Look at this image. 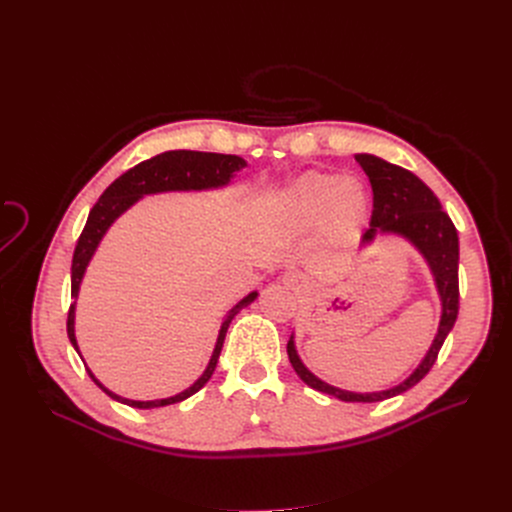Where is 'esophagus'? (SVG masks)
I'll list each match as a JSON object with an SVG mask.
<instances>
[{
  "label": "esophagus",
  "mask_w": 512,
  "mask_h": 512,
  "mask_svg": "<svg viewBox=\"0 0 512 512\" xmlns=\"http://www.w3.org/2000/svg\"><path fill=\"white\" fill-rule=\"evenodd\" d=\"M282 284L288 288V290H299L303 284H301V280H299V276H294V274H286L284 278H282Z\"/></svg>",
  "instance_id": "obj_1"
}]
</instances>
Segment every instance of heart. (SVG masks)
<instances>
[{"label": "heart", "mask_w": 512, "mask_h": 512, "mask_svg": "<svg viewBox=\"0 0 512 512\" xmlns=\"http://www.w3.org/2000/svg\"><path fill=\"white\" fill-rule=\"evenodd\" d=\"M371 211L369 188L359 176L305 172L276 201V222L288 234H305L319 224L332 240H351Z\"/></svg>", "instance_id": "obj_1"}]
</instances>
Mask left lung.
Listing matches in <instances>:
<instances>
[{
    "label": "left lung",
    "instance_id": "left-lung-1",
    "mask_svg": "<svg viewBox=\"0 0 512 512\" xmlns=\"http://www.w3.org/2000/svg\"><path fill=\"white\" fill-rule=\"evenodd\" d=\"M355 159L367 174L373 191L371 224L363 234L361 245H371L375 238L384 234H396L409 240L423 255L429 270H432L442 303L438 334L432 346H429L427 355L409 378L398 386L380 392L340 390L326 384L324 380H319L297 355L294 336H290L286 351L294 371L313 390L336 396L344 402H380L407 392L425 378L427 371L434 367L440 348L454 326L456 315H459V234H456L452 220L442 209L438 197L432 193V188L419 180L413 172L369 153H359L355 155Z\"/></svg>",
    "mask_w": 512,
    "mask_h": 512
}]
</instances>
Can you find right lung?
Wrapping results in <instances>:
<instances>
[{
	"instance_id": "1",
	"label": "right lung",
	"mask_w": 512,
	"mask_h": 512,
	"mask_svg": "<svg viewBox=\"0 0 512 512\" xmlns=\"http://www.w3.org/2000/svg\"><path fill=\"white\" fill-rule=\"evenodd\" d=\"M245 166H247V161L238 157V155L203 153V151H166V153L155 155L147 161H141L139 166L130 168L128 172H124L120 178H116L110 186L105 188L103 195L99 197V201L95 203V207L89 213L87 224L83 228V234H80V238L76 242L74 257H72V299H74V303L70 305V311H68L66 328H68V338H70L72 346L76 348L78 355H80V351H78L76 336H74V311H76L78 288H80V282H83V276L87 272L89 261L93 259L101 238L105 236L107 230H110V226L120 218V215L128 207H132L145 195L168 193V191H209V188H220V186H226L232 180V176L236 172H240ZM255 299H257V292H251L228 311V315L222 321L218 342H215L213 355L207 363V369L203 371L201 378L191 388L182 390L176 396L159 398V400L122 398V396L114 394L112 390H107L91 373V369L87 367L91 380L107 396H112L114 400L122 402V405H128V407H134V409H157V407L174 405V402H180L188 396H193L195 392H199L209 382V378L215 371V365H218L222 346H224V338H226V332L230 328V321L234 319V315L240 309H245ZM80 359H83V357H80Z\"/></svg>"
}]
</instances>
